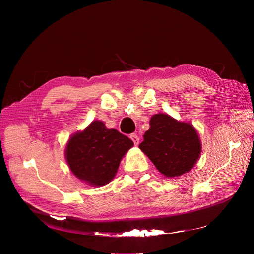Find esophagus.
I'll return each instance as SVG.
<instances>
[{"label":"esophagus","mask_w":254,"mask_h":254,"mask_svg":"<svg viewBox=\"0 0 254 254\" xmlns=\"http://www.w3.org/2000/svg\"><path fill=\"white\" fill-rule=\"evenodd\" d=\"M130 139L132 140V142L134 143V145H137L139 144V141H140V137L137 136V134H135V133H132L131 135H130Z\"/></svg>","instance_id":"obj_1"}]
</instances>
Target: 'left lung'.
I'll use <instances>...</instances> for the list:
<instances>
[{"mask_svg": "<svg viewBox=\"0 0 254 254\" xmlns=\"http://www.w3.org/2000/svg\"><path fill=\"white\" fill-rule=\"evenodd\" d=\"M150 128L143 135L140 149L166 177L181 176L195 165L201 143L195 128L167 114H155Z\"/></svg>", "mask_w": 254, "mask_h": 254, "instance_id": "1", "label": "left lung"}]
</instances>
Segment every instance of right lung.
<instances>
[{"label":"right lung","instance_id":"right-lung-1","mask_svg":"<svg viewBox=\"0 0 254 254\" xmlns=\"http://www.w3.org/2000/svg\"><path fill=\"white\" fill-rule=\"evenodd\" d=\"M132 146L133 142L128 136L106 128L101 121H94L71 137L65 157L78 179L90 186L102 187L114 178L122 158Z\"/></svg>","mask_w":254,"mask_h":254}]
</instances>
